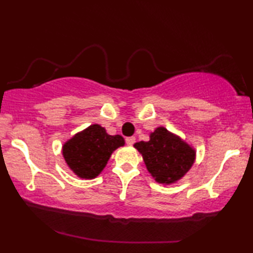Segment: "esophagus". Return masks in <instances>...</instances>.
I'll list each match as a JSON object with an SVG mask.
<instances>
[{
    "label": "esophagus",
    "instance_id": "34e87169",
    "mask_svg": "<svg viewBox=\"0 0 253 253\" xmlns=\"http://www.w3.org/2000/svg\"><path fill=\"white\" fill-rule=\"evenodd\" d=\"M126 141V144L129 145V146H132V145L134 144V141H136V138H134V137H127Z\"/></svg>",
    "mask_w": 253,
    "mask_h": 253
}]
</instances>
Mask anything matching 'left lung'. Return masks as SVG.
<instances>
[{"label": "left lung", "instance_id": "8db88e82", "mask_svg": "<svg viewBox=\"0 0 253 253\" xmlns=\"http://www.w3.org/2000/svg\"><path fill=\"white\" fill-rule=\"evenodd\" d=\"M133 146L143 155L148 172L161 184L179 181L196 160L195 148L164 126L151 132L148 141H139Z\"/></svg>", "mask_w": 253, "mask_h": 253}]
</instances>
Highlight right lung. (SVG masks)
I'll return each mask as SVG.
<instances>
[{
    "label": "right lung",
    "mask_w": 253,
    "mask_h": 253,
    "mask_svg": "<svg viewBox=\"0 0 253 253\" xmlns=\"http://www.w3.org/2000/svg\"><path fill=\"white\" fill-rule=\"evenodd\" d=\"M123 137L110 136L105 127L92 124L65 141L62 154L68 167L78 177L95 178L106 167L113 152L124 146Z\"/></svg>",
    "instance_id": "1"
}]
</instances>
